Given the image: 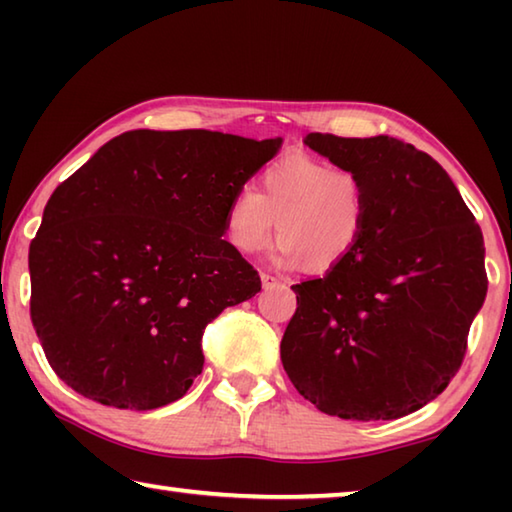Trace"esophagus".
Segmentation results:
<instances>
[{
	"instance_id": "34e87169",
	"label": "esophagus",
	"mask_w": 512,
	"mask_h": 512,
	"mask_svg": "<svg viewBox=\"0 0 512 512\" xmlns=\"http://www.w3.org/2000/svg\"><path fill=\"white\" fill-rule=\"evenodd\" d=\"M277 284H282L280 277H275V275H271V273H262V287H264V289L277 287Z\"/></svg>"
}]
</instances>
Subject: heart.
I'll list each match as a JSON object with an SVG mask.
<instances>
[{
  "label": "heart",
  "mask_w": 512,
  "mask_h": 512,
  "mask_svg": "<svg viewBox=\"0 0 512 512\" xmlns=\"http://www.w3.org/2000/svg\"><path fill=\"white\" fill-rule=\"evenodd\" d=\"M368 194L359 173L307 153H291L259 173L225 210V237L239 253L255 255L277 230L273 259L309 271L343 264L363 237Z\"/></svg>",
  "instance_id": "heart-1"
}]
</instances>
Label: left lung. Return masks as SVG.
<instances>
[{
    "label": "left lung",
    "instance_id": "obj_1",
    "mask_svg": "<svg viewBox=\"0 0 512 512\" xmlns=\"http://www.w3.org/2000/svg\"><path fill=\"white\" fill-rule=\"evenodd\" d=\"M309 149L359 173L368 223L327 275L293 284L280 357L318 411L397 420L445 391L485 300L479 223L440 164L395 137L309 133Z\"/></svg>",
    "mask_w": 512,
    "mask_h": 512
}]
</instances>
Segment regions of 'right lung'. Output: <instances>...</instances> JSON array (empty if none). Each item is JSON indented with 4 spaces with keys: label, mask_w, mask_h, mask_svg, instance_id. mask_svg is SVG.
<instances>
[{
    "label": "right lung",
    "mask_w": 512,
    "mask_h": 512,
    "mask_svg": "<svg viewBox=\"0 0 512 512\" xmlns=\"http://www.w3.org/2000/svg\"><path fill=\"white\" fill-rule=\"evenodd\" d=\"M280 146L128 131L56 187L29 248L31 323L69 388L131 411L189 391L205 325L262 289L221 237L230 201Z\"/></svg>",
    "instance_id": "add662e5"
}]
</instances>
